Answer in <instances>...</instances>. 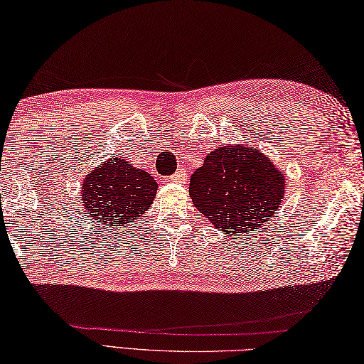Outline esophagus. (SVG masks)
Here are the masks:
<instances>
[{
  "instance_id": "obj_1",
  "label": "esophagus",
  "mask_w": 364,
  "mask_h": 364,
  "mask_svg": "<svg viewBox=\"0 0 364 364\" xmlns=\"http://www.w3.org/2000/svg\"><path fill=\"white\" fill-rule=\"evenodd\" d=\"M187 177H188L187 169H179V171H177L176 174L169 176L168 181H169V182H174V183H177V182H185V181H187Z\"/></svg>"
}]
</instances>
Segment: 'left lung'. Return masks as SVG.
<instances>
[{"label":"left lung","mask_w":364,"mask_h":364,"mask_svg":"<svg viewBox=\"0 0 364 364\" xmlns=\"http://www.w3.org/2000/svg\"><path fill=\"white\" fill-rule=\"evenodd\" d=\"M283 171L257 147L221 146L207 154L190 177V198L199 213L231 235L259 231L284 196Z\"/></svg>","instance_id":"8db88e82"}]
</instances>
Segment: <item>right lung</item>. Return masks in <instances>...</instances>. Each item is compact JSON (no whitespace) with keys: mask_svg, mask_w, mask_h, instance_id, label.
Returning <instances> with one entry per match:
<instances>
[{"mask_svg":"<svg viewBox=\"0 0 364 364\" xmlns=\"http://www.w3.org/2000/svg\"><path fill=\"white\" fill-rule=\"evenodd\" d=\"M81 191L86 217L102 229L121 228L149 209L157 195V182L130 161L114 157L86 176Z\"/></svg>","mask_w":364,"mask_h":364,"instance_id":"add662e5","label":"right lung"}]
</instances>
